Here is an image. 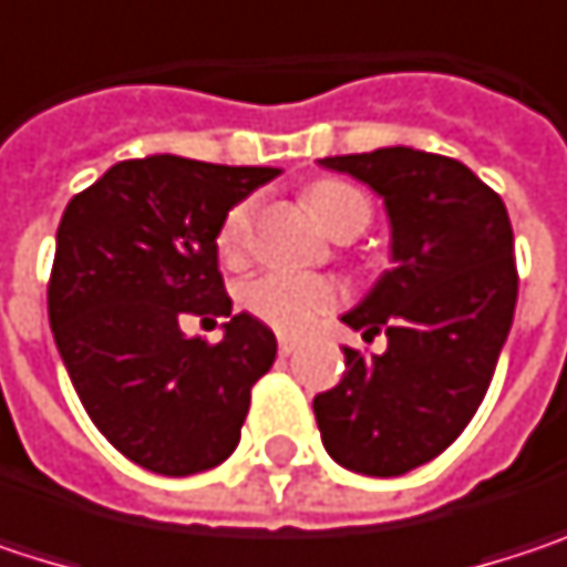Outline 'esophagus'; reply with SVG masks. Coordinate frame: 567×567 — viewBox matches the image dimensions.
<instances>
[{
  "mask_svg": "<svg viewBox=\"0 0 567 567\" xmlns=\"http://www.w3.org/2000/svg\"><path fill=\"white\" fill-rule=\"evenodd\" d=\"M298 351V341L295 338H279V354L288 358V354H295Z\"/></svg>",
  "mask_w": 567,
  "mask_h": 567,
  "instance_id": "34e87169",
  "label": "esophagus"
}]
</instances>
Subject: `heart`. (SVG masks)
Masks as SVG:
<instances>
[{"label":"heart","mask_w":567,"mask_h":567,"mask_svg":"<svg viewBox=\"0 0 567 567\" xmlns=\"http://www.w3.org/2000/svg\"><path fill=\"white\" fill-rule=\"evenodd\" d=\"M315 219L331 233H344L348 226H368L371 223V203L368 196L341 179H318L305 193ZM249 229H252V206L239 203L233 206L216 233V249L226 262L239 259L249 246ZM243 308L266 321L269 328L285 334H301L305 328L315 324L318 315L338 305V285L315 276H291V272H266L243 288Z\"/></svg>","instance_id":"obj_1"}]
</instances>
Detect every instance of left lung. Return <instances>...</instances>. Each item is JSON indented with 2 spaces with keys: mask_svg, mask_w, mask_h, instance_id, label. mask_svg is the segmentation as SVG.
Wrapping results in <instances>:
<instances>
[{
  "mask_svg": "<svg viewBox=\"0 0 567 567\" xmlns=\"http://www.w3.org/2000/svg\"><path fill=\"white\" fill-rule=\"evenodd\" d=\"M368 183L391 219V269L341 321L388 351L344 348V378L315 396L321 443L364 476H403L473 420L509 338L518 276L506 203L453 157L381 147L324 157Z\"/></svg>",
  "mask_w": 567,
  "mask_h": 567,
  "instance_id": "obj_1",
  "label": "left lung"
}]
</instances>
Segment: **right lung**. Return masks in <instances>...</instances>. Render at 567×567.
Segmentation results:
<instances>
[{
	"mask_svg": "<svg viewBox=\"0 0 567 567\" xmlns=\"http://www.w3.org/2000/svg\"><path fill=\"white\" fill-rule=\"evenodd\" d=\"M276 176L154 154L114 164L64 206L49 282L58 354L94 426L151 473L229 460L276 361V334L233 315L216 249L223 216ZM186 313L229 317L224 341L183 336Z\"/></svg>",
	"mask_w": 567,
	"mask_h": 567,
	"instance_id": "1",
	"label": "right lung"
}]
</instances>
